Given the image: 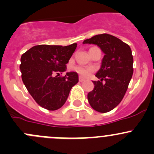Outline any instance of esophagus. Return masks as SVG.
<instances>
[{
	"mask_svg": "<svg viewBox=\"0 0 154 154\" xmlns=\"http://www.w3.org/2000/svg\"><path fill=\"white\" fill-rule=\"evenodd\" d=\"M85 80H85L84 78H83V77H79V81L81 82V83H82V82H84Z\"/></svg>",
	"mask_w": 154,
	"mask_h": 154,
	"instance_id": "1",
	"label": "esophagus"
}]
</instances>
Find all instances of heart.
<instances>
[{
    "instance_id": "1",
    "label": "heart",
    "mask_w": 154,
    "mask_h": 154,
    "mask_svg": "<svg viewBox=\"0 0 154 154\" xmlns=\"http://www.w3.org/2000/svg\"><path fill=\"white\" fill-rule=\"evenodd\" d=\"M74 70L77 73H78L80 75H81L82 77H87L91 74V73L94 71V68L91 67V66H76L74 68Z\"/></svg>"
}]
</instances>
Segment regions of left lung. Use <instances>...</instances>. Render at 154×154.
<instances>
[{
	"label": "left lung",
	"instance_id": "1",
	"mask_svg": "<svg viewBox=\"0 0 154 154\" xmlns=\"http://www.w3.org/2000/svg\"><path fill=\"white\" fill-rule=\"evenodd\" d=\"M97 45L104 53L101 67L96 74L100 80L93 81L94 89L88 92L91 106L99 112H107L120 103L133 74V57L130 46L114 35L99 34L83 41Z\"/></svg>",
	"mask_w": 154,
	"mask_h": 154
}]
</instances>
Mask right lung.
Masks as SVG:
<instances>
[{"label": "right lung", "mask_w": 154, "mask_h": 154, "mask_svg": "<svg viewBox=\"0 0 154 154\" xmlns=\"http://www.w3.org/2000/svg\"><path fill=\"white\" fill-rule=\"evenodd\" d=\"M77 48V43L68 46L40 45L22 54L20 70L27 91L39 106L57 110L66 103L71 88L78 83V74L68 72L66 64Z\"/></svg>", "instance_id": "obj_1"}]
</instances>
